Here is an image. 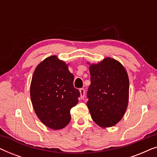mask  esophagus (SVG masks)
Here are the masks:
<instances>
[{"mask_svg":"<svg viewBox=\"0 0 157 157\" xmlns=\"http://www.w3.org/2000/svg\"><path fill=\"white\" fill-rule=\"evenodd\" d=\"M79 91H80L81 98H84V96H85V89H80V90H79Z\"/></svg>","mask_w":157,"mask_h":157,"instance_id":"obj_1","label":"esophagus"}]
</instances>
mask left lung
<instances>
[{
    "label": "left lung",
    "instance_id": "obj_1",
    "mask_svg": "<svg viewBox=\"0 0 157 157\" xmlns=\"http://www.w3.org/2000/svg\"><path fill=\"white\" fill-rule=\"evenodd\" d=\"M91 84L87 106L91 118L103 128L111 127L122 119L127 109L129 81L121 63L107 57L89 66Z\"/></svg>",
    "mask_w": 157,
    "mask_h": 157
}]
</instances>
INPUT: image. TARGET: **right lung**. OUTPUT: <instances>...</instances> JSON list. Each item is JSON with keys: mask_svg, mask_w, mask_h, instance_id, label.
I'll use <instances>...</instances> for the list:
<instances>
[{"mask_svg": "<svg viewBox=\"0 0 157 157\" xmlns=\"http://www.w3.org/2000/svg\"><path fill=\"white\" fill-rule=\"evenodd\" d=\"M68 65L56 56L38 64L32 77L30 94L33 109L44 125L61 129L71 121L70 111L78 104L80 92Z\"/></svg>", "mask_w": 157, "mask_h": 157, "instance_id": "1", "label": "right lung"}]
</instances>
